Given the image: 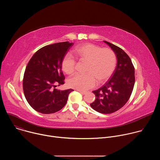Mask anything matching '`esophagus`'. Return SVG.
Returning a JSON list of instances; mask_svg holds the SVG:
<instances>
[{"label": "esophagus", "instance_id": "34e87169", "mask_svg": "<svg viewBox=\"0 0 160 160\" xmlns=\"http://www.w3.org/2000/svg\"><path fill=\"white\" fill-rule=\"evenodd\" d=\"M78 92L80 93V94H86V92H84V91H81V90H78Z\"/></svg>", "mask_w": 160, "mask_h": 160}]
</instances>
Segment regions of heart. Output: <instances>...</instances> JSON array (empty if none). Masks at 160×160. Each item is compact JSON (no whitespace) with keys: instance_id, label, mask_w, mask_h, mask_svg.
<instances>
[{"instance_id":"heart-1","label":"heart","mask_w":160,"mask_h":160,"mask_svg":"<svg viewBox=\"0 0 160 160\" xmlns=\"http://www.w3.org/2000/svg\"><path fill=\"white\" fill-rule=\"evenodd\" d=\"M77 58L80 61H86V72L78 73L68 79L70 87L81 91H86L94 87L98 80L100 82L107 80L112 74L117 63L115 53L109 48H102L92 43H84L75 49ZM77 60L70 53H68L62 61L63 71L73 74L76 70Z\"/></svg>"}]
</instances>
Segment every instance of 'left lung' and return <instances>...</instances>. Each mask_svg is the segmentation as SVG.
Wrapping results in <instances>:
<instances>
[{
    "mask_svg": "<svg viewBox=\"0 0 160 160\" xmlns=\"http://www.w3.org/2000/svg\"><path fill=\"white\" fill-rule=\"evenodd\" d=\"M116 54L117 68L111 78L101 88L93 91L94 102L90 105L102 114H109L122 108L128 101L135 83V69L129 56L123 49L104 41Z\"/></svg>",
    "mask_w": 160,
    "mask_h": 160,
    "instance_id": "obj_1",
    "label": "left lung"
}]
</instances>
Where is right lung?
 Wrapping results in <instances>:
<instances>
[{
	"label": "right lung",
	"mask_w": 160,
	"mask_h": 160,
	"mask_svg": "<svg viewBox=\"0 0 160 160\" xmlns=\"http://www.w3.org/2000/svg\"><path fill=\"white\" fill-rule=\"evenodd\" d=\"M73 43L63 42L44 46L29 61L24 73L22 88L28 104L37 111L51 114L66 104L73 89L57 90L64 83L62 61Z\"/></svg>",
	"instance_id": "obj_1"
}]
</instances>
